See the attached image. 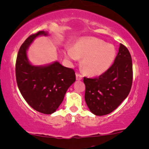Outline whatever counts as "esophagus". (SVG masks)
I'll list each match as a JSON object with an SVG mask.
<instances>
[{
	"instance_id": "34e87169",
	"label": "esophagus",
	"mask_w": 149,
	"mask_h": 149,
	"mask_svg": "<svg viewBox=\"0 0 149 149\" xmlns=\"http://www.w3.org/2000/svg\"><path fill=\"white\" fill-rule=\"evenodd\" d=\"M82 78V75L80 74V73H76V79L78 80H81Z\"/></svg>"
}]
</instances>
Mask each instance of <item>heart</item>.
Instances as JSON below:
<instances>
[{
	"label": "heart",
	"instance_id": "heart-1",
	"mask_svg": "<svg viewBox=\"0 0 149 149\" xmlns=\"http://www.w3.org/2000/svg\"><path fill=\"white\" fill-rule=\"evenodd\" d=\"M115 54L113 46L96 38L82 39L73 49L67 50V57L73 60L78 57H85L82 62L83 69L92 76H97L107 71L112 65Z\"/></svg>",
	"mask_w": 149,
	"mask_h": 149
}]
</instances>
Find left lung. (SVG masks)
<instances>
[{"label": "left lung", "mask_w": 149, "mask_h": 149, "mask_svg": "<svg viewBox=\"0 0 149 149\" xmlns=\"http://www.w3.org/2000/svg\"><path fill=\"white\" fill-rule=\"evenodd\" d=\"M132 62L129 51L121 44L112 66L101 75L84 77L85 102L95 115L111 113L126 98L132 83Z\"/></svg>", "instance_id": "obj_1"}]
</instances>
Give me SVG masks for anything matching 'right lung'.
<instances>
[{"label":"right lung","mask_w":149,"mask_h":149,"mask_svg":"<svg viewBox=\"0 0 149 149\" xmlns=\"http://www.w3.org/2000/svg\"><path fill=\"white\" fill-rule=\"evenodd\" d=\"M47 35L39 31L30 35L18 52L16 61V79L21 95L30 107L43 114L57 110L63 101L67 89L76 81L75 71L55 62L45 67L30 64L26 51L37 36Z\"/></svg>","instance_id":"add662e5"}]
</instances>
